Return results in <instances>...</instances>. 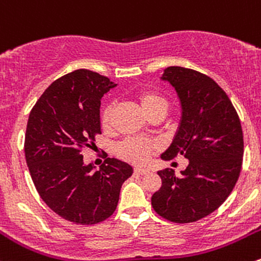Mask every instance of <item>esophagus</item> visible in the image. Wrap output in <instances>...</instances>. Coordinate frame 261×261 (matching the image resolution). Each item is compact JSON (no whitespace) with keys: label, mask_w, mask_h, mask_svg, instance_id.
<instances>
[{"label":"esophagus","mask_w":261,"mask_h":261,"mask_svg":"<svg viewBox=\"0 0 261 261\" xmlns=\"http://www.w3.org/2000/svg\"><path fill=\"white\" fill-rule=\"evenodd\" d=\"M134 172H137V174H139V175H146V174H148V170L147 169H141V167H136V169H134Z\"/></svg>","instance_id":"1"}]
</instances>
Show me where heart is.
<instances>
[{"instance_id": "heart-1", "label": "heart", "mask_w": 261, "mask_h": 261, "mask_svg": "<svg viewBox=\"0 0 261 261\" xmlns=\"http://www.w3.org/2000/svg\"><path fill=\"white\" fill-rule=\"evenodd\" d=\"M132 97L148 118L153 114L166 115L169 110V101L153 90H138L132 95ZM113 113H114L113 104H107L101 109L100 124L104 130H109L112 128ZM153 152V143L143 139H125L115 146V154L119 159L133 165L146 164Z\"/></svg>"}]
</instances>
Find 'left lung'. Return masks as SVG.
Instances as JSON below:
<instances>
[{
  "instance_id": "8db88e82",
  "label": "left lung",
  "mask_w": 261,
  "mask_h": 261,
  "mask_svg": "<svg viewBox=\"0 0 261 261\" xmlns=\"http://www.w3.org/2000/svg\"><path fill=\"white\" fill-rule=\"evenodd\" d=\"M169 81L181 101L182 117L164 160L182 154L189 165L180 176L159 171L162 185L151 198L154 212L174 223L207 217L228 198L240 176L244 134L239 114L217 82L184 67H167Z\"/></svg>"
}]
</instances>
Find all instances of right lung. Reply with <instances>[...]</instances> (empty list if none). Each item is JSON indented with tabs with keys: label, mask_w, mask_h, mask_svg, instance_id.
<instances>
[{
	"label": "right lung",
	"mask_w": 261,
	"mask_h": 261,
	"mask_svg": "<svg viewBox=\"0 0 261 261\" xmlns=\"http://www.w3.org/2000/svg\"><path fill=\"white\" fill-rule=\"evenodd\" d=\"M115 84L90 69L59 77L38 99L25 133L30 176L46 205L76 224H96L115 212L130 165L105 159L97 171L84 165L82 149L100 130L101 97Z\"/></svg>",
	"instance_id": "add662e5"
}]
</instances>
